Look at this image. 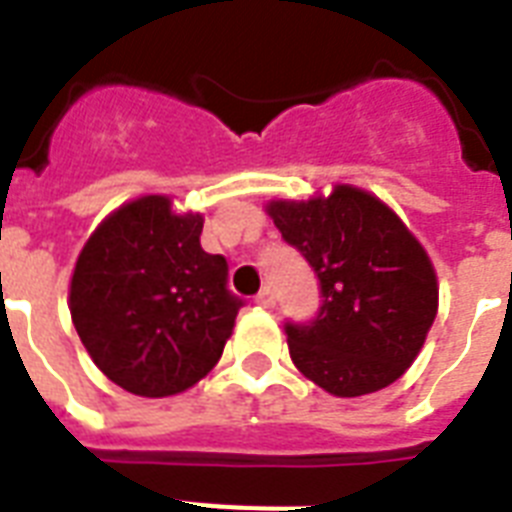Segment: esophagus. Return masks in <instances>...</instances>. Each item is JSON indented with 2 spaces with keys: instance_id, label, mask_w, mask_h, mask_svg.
I'll return each mask as SVG.
<instances>
[{
  "instance_id": "esophagus-1",
  "label": "esophagus",
  "mask_w": 512,
  "mask_h": 512,
  "mask_svg": "<svg viewBox=\"0 0 512 512\" xmlns=\"http://www.w3.org/2000/svg\"><path fill=\"white\" fill-rule=\"evenodd\" d=\"M255 303L260 305V308H273V305H276V297H273L271 289H263V292L255 297Z\"/></svg>"
}]
</instances>
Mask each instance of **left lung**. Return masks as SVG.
Returning a JSON list of instances; mask_svg holds the SVG:
<instances>
[{
    "label": "left lung",
    "mask_w": 512,
    "mask_h": 512,
    "mask_svg": "<svg viewBox=\"0 0 512 512\" xmlns=\"http://www.w3.org/2000/svg\"><path fill=\"white\" fill-rule=\"evenodd\" d=\"M265 212L321 281L319 316L287 324L295 366L332 396L388 388L420 356L438 313L428 252L374 193L335 185L308 201L273 199Z\"/></svg>",
    "instance_id": "obj_1"
}]
</instances>
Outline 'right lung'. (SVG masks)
I'll return each instance as SVG.
<instances>
[{
	"instance_id": "1",
	"label": "right lung",
	"mask_w": 512,
	"mask_h": 512,
	"mask_svg": "<svg viewBox=\"0 0 512 512\" xmlns=\"http://www.w3.org/2000/svg\"><path fill=\"white\" fill-rule=\"evenodd\" d=\"M201 228L199 212H175L170 196L151 193L114 209L76 257V335L127 393H183L223 356L241 300L225 287V257L201 249Z\"/></svg>"
}]
</instances>
